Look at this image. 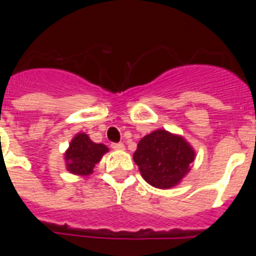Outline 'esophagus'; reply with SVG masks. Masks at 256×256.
<instances>
[{
  "mask_svg": "<svg viewBox=\"0 0 256 256\" xmlns=\"http://www.w3.org/2000/svg\"><path fill=\"white\" fill-rule=\"evenodd\" d=\"M112 148L114 150H124V144L122 142H118V144H112Z\"/></svg>",
  "mask_w": 256,
  "mask_h": 256,
  "instance_id": "esophagus-1",
  "label": "esophagus"
}]
</instances>
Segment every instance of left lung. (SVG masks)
Instances as JSON below:
<instances>
[{
    "mask_svg": "<svg viewBox=\"0 0 256 256\" xmlns=\"http://www.w3.org/2000/svg\"><path fill=\"white\" fill-rule=\"evenodd\" d=\"M194 158L195 152L182 137L162 130L144 136L133 154L142 177L158 188L176 186L190 170Z\"/></svg>",
    "mask_w": 256,
    "mask_h": 256,
    "instance_id": "obj_1",
    "label": "left lung"
}]
</instances>
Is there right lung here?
<instances>
[{"label":"right lung","mask_w":256,"mask_h":256,"mask_svg":"<svg viewBox=\"0 0 256 256\" xmlns=\"http://www.w3.org/2000/svg\"><path fill=\"white\" fill-rule=\"evenodd\" d=\"M108 150L105 144H94L87 134L79 133L74 137L69 150L65 154L68 170L79 176H88Z\"/></svg>","instance_id":"obj_1"}]
</instances>
